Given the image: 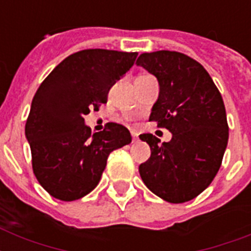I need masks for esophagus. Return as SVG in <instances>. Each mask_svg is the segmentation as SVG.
Returning a JSON list of instances; mask_svg holds the SVG:
<instances>
[{
	"instance_id": "1",
	"label": "esophagus",
	"mask_w": 251,
	"mask_h": 251,
	"mask_svg": "<svg viewBox=\"0 0 251 251\" xmlns=\"http://www.w3.org/2000/svg\"><path fill=\"white\" fill-rule=\"evenodd\" d=\"M131 137H133V142H137L138 141V133L137 131H131Z\"/></svg>"
}]
</instances>
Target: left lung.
I'll list each match as a JSON object with an SVG mask.
<instances>
[{"label": "left lung", "instance_id": "8db88e82", "mask_svg": "<svg viewBox=\"0 0 251 251\" xmlns=\"http://www.w3.org/2000/svg\"><path fill=\"white\" fill-rule=\"evenodd\" d=\"M137 65L156 76L160 87L150 121L172 133L171 141L161 145L152 134L139 135L151 149L139 175L167 202L191 201L212 182L228 145L222 95L206 69L183 53H142Z\"/></svg>", "mask_w": 251, "mask_h": 251}]
</instances>
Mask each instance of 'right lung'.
Returning a JSON list of instances; mask_svg holds the SVG:
<instances>
[{"label":"right lung","instance_id":"1","mask_svg":"<svg viewBox=\"0 0 251 251\" xmlns=\"http://www.w3.org/2000/svg\"><path fill=\"white\" fill-rule=\"evenodd\" d=\"M137 52L84 49L66 57L37 88L25 122L32 169L54 198L70 202L98 186L112 151L131 142L109 122L91 134L84 116L106 104L108 92L134 65Z\"/></svg>","mask_w":251,"mask_h":251}]
</instances>
